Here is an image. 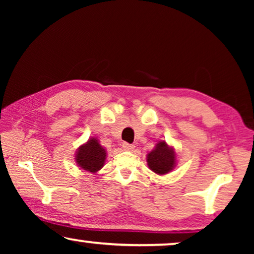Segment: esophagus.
I'll return each instance as SVG.
<instances>
[{
  "instance_id": "1",
  "label": "esophagus",
  "mask_w": 254,
  "mask_h": 254,
  "mask_svg": "<svg viewBox=\"0 0 254 254\" xmlns=\"http://www.w3.org/2000/svg\"><path fill=\"white\" fill-rule=\"evenodd\" d=\"M123 148L125 149V150H133L134 144H130V143H127V142H124Z\"/></svg>"
}]
</instances>
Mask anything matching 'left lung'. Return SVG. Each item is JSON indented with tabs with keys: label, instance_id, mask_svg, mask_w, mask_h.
Returning a JSON list of instances; mask_svg holds the SVG:
<instances>
[{
	"label": "left lung",
	"instance_id": "left-lung-1",
	"mask_svg": "<svg viewBox=\"0 0 254 254\" xmlns=\"http://www.w3.org/2000/svg\"><path fill=\"white\" fill-rule=\"evenodd\" d=\"M148 166L157 175H166L176 165V154L173 148L169 147L165 141H161L147 156Z\"/></svg>",
	"mask_w": 254,
	"mask_h": 254
}]
</instances>
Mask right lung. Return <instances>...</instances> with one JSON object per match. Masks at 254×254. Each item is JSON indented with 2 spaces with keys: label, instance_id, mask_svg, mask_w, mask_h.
Listing matches in <instances>:
<instances>
[{
  "label": "right lung",
  "instance_id": "right-lung-1",
  "mask_svg": "<svg viewBox=\"0 0 254 254\" xmlns=\"http://www.w3.org/2000/svg\"><path fill=\"white\" fill-rule=\"evenodd\" d=\"M75 157L79 168L85 170V171L96 173L104 166L106 151L99 144L98 140L92 137L85 144L78 148Z\"/></svg>",
  "mask_w": 254,
  "mask_h": 254
}]
</instances>
